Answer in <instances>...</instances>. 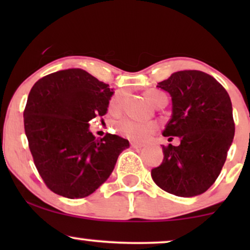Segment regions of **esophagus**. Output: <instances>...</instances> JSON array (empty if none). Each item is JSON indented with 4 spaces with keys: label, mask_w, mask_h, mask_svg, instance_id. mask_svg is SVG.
I'll return each instance as SVG.
<instances>
[{
    "label": "esophagus",
    "mask_w": 250,
    "mask_h": 250,
    "mask_svg": "<svg viewBox=\"0 0 250 250\" xmlns=\"http://www.w3.org/2000/svg\"><path fill=\"white\" fill-rule=\"evenodd\" d=\"M131 146L132 148L134 149H141L143 145H141V143H136V142H131Z\"/></svg>",
    "instance_id": "obj_1"
}]
</instances>
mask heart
<instances>
[{
	"label": "heart",
	"mask_w": 250,
	"mask_h": 250,
	"mask_svg": "<svg viewBox=\"0 0 250 250\" xmlns=\"http://www.w3.org/2000/svg\"><path fill=\"white\" fill-rule=\"evenodd\" d=\"M122 93H116L111 98L109 108L111 111L119 110L122 105ZM146 98L148 99L150 104L156 107L163 99L166 98V95L158 90H148L146 92ZM116 127L122 134L127 136L128 139L134 140V141L145 142L151 138V135L156 132L157 126L153 123H140L131 119H121L116 123Z\"/></svg>",
	"instance_id": "1"
}]
</instances>
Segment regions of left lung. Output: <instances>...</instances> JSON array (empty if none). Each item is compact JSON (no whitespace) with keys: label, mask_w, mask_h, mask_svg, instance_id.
Returning a JSON list of instances; mask_svg holds the SVG:
<instances>
[{"label":"left lung","mask_w":250,"mask_h":250,"mask_svg":"<svg viewBox=\"0 0 250 250\" xmlns=\"http://www.w3.org/2000/svg\"><path fill=\"white\" fill-rule=\"evenodd\" d=\"M157 86L172 97V118L163 135L179 136L180 146H163L164 160L151 170L152 180L177 197L204 193L220 175L234 136L232 104L213 76L182 70Z\"/></svg>","instance_id":"left-lung-1"}]
</instances>
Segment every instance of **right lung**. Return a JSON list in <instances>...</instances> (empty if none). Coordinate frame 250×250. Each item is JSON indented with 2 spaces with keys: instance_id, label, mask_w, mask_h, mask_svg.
<instances>
[{
  "instance_id": "right-lung-1",
  "label": "right lung",
  "mask_w": 250,
  "mask_h": 250,
  "mask_svg": "<svg viewBox=\"0 0 250 250\" xmlns=\"http://www.w3.org/2000/svg\"><path fill=\"white\" fill-rule=\"evenodd\" d=\"M114 92L83 69L46 75L29 92L23 125L39 174L54 193L78 199L105 182L126 139L88 131V122L107 114Z\"/></svg>"
}]
</instances>
